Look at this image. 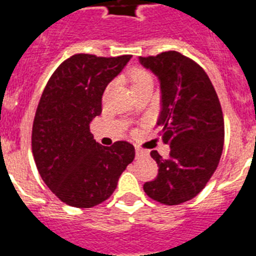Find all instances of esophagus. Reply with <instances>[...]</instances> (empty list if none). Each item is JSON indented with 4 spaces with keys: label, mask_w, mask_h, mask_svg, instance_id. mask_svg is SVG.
Instances as JSON below:
<instances>
[{
    "label": "esophagus",
    "mask_w": 256,
    "mask_h": 256,
    "mask_svg": "<svg viewBox=\"0 0 256 256\" xmlns=\"http://www.w3.org/2000/svg\"><path fill=\"white\" fill-rule=\"evenodd\" d=\"M148 155V152L144 150H141V148H136V156L137 158H141V156H146Z\"/></svg>",
    "instance_id": "obj_1"
}]
</instances>
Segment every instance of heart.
Returning a JSON list of instances; mask_svg holds the SVG:
<instances>
[{"label":"heart","mask_w":256,"mask_h":256,"mask_svg":"<svg viewBox=\"0 0 256 256\" xmlns=\"http://www.w3.org/2000/svg\"><path fill=\"white\" fill-rule=\"evenodd\" d=\"M126 78H128L133 94L141 88L146 87V86H152V78L148 74V72H146L142 68H130L126 73Z\"/></svg>","instance_id":"b5f03b06"}]
</instances>
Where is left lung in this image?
<instances>
[{"label": "left lung", "mask_w": 256, "mask_h": 256, "mask_svg": "<svg viewBox=\"0 0 256 256\" xmlns=\"http://www.w3.org/2000/svg\"><path fill=\"white\" fill-rule=\"evenodd\" d=\"M140 61L159 76V136L170 146L168 159L150 152L159 173L144 190L160 204L180 205L200 194L218 166L224 144L222 106L208 74L192 58L166 51Z\"/></svg>", "instance_id": "8db88e82"}]
</instances>
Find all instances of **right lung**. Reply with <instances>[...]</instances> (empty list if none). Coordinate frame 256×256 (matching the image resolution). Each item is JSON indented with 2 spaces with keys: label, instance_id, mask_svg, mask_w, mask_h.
I'll return each instance as SVG.
<instances>
[{
  "label": "right lung",
  "instance_id": "obj_1",
  "mask_svg": "<svg viewBox=\"0 0 256 256\" xmlns=\"http://www.w3.org/2000/svg\"><path fill=\"white\" fill-rule=\"evenodd\" d=\"M132 55L101 58L76 54L58 65L40 96L32 130V152L40 177L62 202L96 206L112 195L134 159V148H110L94 140L90 123L102 112L106 86Z\"/></svg>",
  "mask_w": 256,
  "mask_h": 256
}]
</instances>
